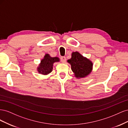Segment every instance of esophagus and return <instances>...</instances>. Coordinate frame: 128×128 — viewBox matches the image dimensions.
<instances>
[{
	"label": "esophagus",
	"mask_w": 128,
	"mask_h": 128,
	"mask_svg": "<svg viewBox=\"0 0 128 128\" xmlns=\"http://www.w3.org/2000/svg\"><path fill=\"white\" fill-rule=\"evenodd\" d=\"M60 59H61V61L62 62L64 63V62H66V58L65 56H61L60 58Z\"/></svg>",
	"instance_id": "1"
}]
</instances>
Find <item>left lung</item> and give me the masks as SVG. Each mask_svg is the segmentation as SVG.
I'll use <instances>...</instances> for the list:
<instances>
[{
  "label": "left lung",
  "mask_w": 128,
  "mask_h": 128,
  "mask_svg": "<svg viewBox=\"0 0 128 128\" xmlns=\"http://www.w3.org/2000/svg\"><path fill=\"white\" fill-rule=\"evenodd\" d=\"M67 61L71 64L72 70L77 78L86 76L92 70V62L77 52H73L72 58Z\"/></svg>",
  "instance_id": "1"
}]
</instances>
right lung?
<instances>
[{"instance_id":"obj_1","label":"right lung","mask_w":128,"mask_h":128,"mask_svg":"<svg viewBox=\"0 0 128 128\" xmlns=\"http://www.w3.org/2000/svg\"><path fill=\"white\" fill-rule=\"evenodd\" d=\"M58 61H59V59L58 58H52L48 54H46L44 59L41 61L40 67L38 68V72L42 75L48 74L52 70L53 63Z\"/></svg>"}]
</instances>
